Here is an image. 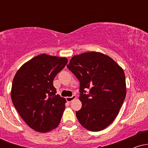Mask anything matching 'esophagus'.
Masks as SVG:
<instances>
[{
	"mask_svg": "<svg viewBox=\"0 0 148 148\" xmlns=\"http://www.w3.org/2000/svg\"><path fill=\"white\" fill-rule=\"evenodd\" d=\"M75 99H76V96L75 95H73L72 97H66V100H67V102H71L72 100H74Z\"/></svg>",
	"mask_w": 148,
	"mask_h": 148,
	"instance_id": "34e87169",
	"label": "esophagus"
}]
</instances>
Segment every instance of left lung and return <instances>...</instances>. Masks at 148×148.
<instances>
[{
    "mask_svg": "<svg viewBox=\"0 0 148 148\" xmlns=\"http://www.w3.org/2000/svg\"><path fill=\"white\" fill-rule=\"evenodd\" d=\"M67 67L80 82L82 107L76 112L78 120L89 131L103 130L116 118L126 97L123 68L111 58L95 51L74 56Z\"/></svg>",
    "mask_w": 148,
    "mask_h": 148,
    "instance_id": "left-lung-1",
    "label": "left lung"
}]
</instances>
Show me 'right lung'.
Here are the masks:
<instances>
[{
  "label": "right lung",
  "instance_id": "add662e5",
  "mask_svg": "<svg viewBox=\"0 0 148 148\" xmlns=\"http://www.w3.org/2000/svg\"><path fill=\"white\" fill-rule=\"evenodd\" d=\"M67 62L66 58L40 54L15 74L12 101L25 123L36 132H48L60 123L66 100L56 95L53 81Z\"/></svg>",
  "mask_w": 148,
  "mask_h": 148
}]
</instances>
